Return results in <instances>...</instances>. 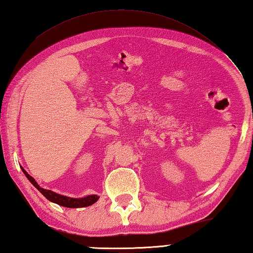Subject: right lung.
<instances>
[{
  "mask_svg": "<svg viewBox=\"0 0 253 253\" xmlns=\"http://www.w3.org/2000/svg\"><path fill=\"white\" fill-rule=\"evenodd\" d=\"M21 169H23L26 177L29 179L31 184L34 185L37 189L39 190L42 195H43L47 199V200L57 203L58 206L65 207V208H84V207L91 206V204H93L94 202L98 201V199H99V197L95 195L88 196L85 198H80V199H75V198H69V197L57 195V193L53 192L51 190H46V189H43V188H41L39 185L37 184V181L32 178V177L28 173H27V171L23 168H21Z\"/></svg>",
  "mask_w": 253,
  "mask_h": 253,
  "instance_id": "obj_1",
  "label": "right lung"
}]
</instances>
